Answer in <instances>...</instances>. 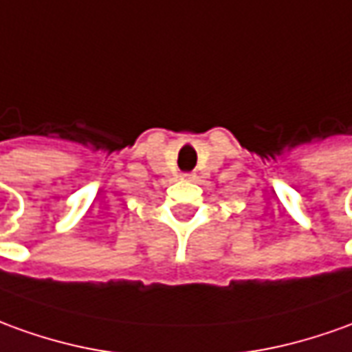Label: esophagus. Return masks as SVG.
Listing matches in <instances>:
<instances>
[{
  "mask_svg": "<svg viewBox=\"0 0 352 352\" xmlns=\"http://www.w3.org/2000/svg\"><path fill=\"white\" fill-rule=\"evenodd\" d=\"M182 178H184V180H195V174H184Z\"/></svg>",
  "mask_w": 352,
  "mask_h": 352,
  "instance_id": "34e87169",
  "label": "esophagus"
}]
</instances>
